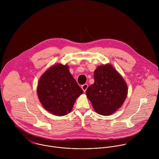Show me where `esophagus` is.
Segmentation results:
<instances>
[{
    "label": "esophagus",
    "mask_w": 159,
    "mask_h": 159,
    "mask_svg": "<svg viewBox=\"0 0 159 159\" xmlns=\"http://www.w3.org/2000/svg\"><path fill=\"white\" fill-rule=\"evenodd\" d=\"M88 84H83V85L81 86V88H82V89L83 90L84 92H86V91L87 89H88Z\"/></svg>",
    "instance_id": "obj_1"
}]
</instances>
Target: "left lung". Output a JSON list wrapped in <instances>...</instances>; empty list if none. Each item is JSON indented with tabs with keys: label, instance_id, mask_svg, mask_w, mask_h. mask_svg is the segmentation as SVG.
Returning <instances> with one entry per match:
<instances>
[{
	"label": "left lung",
	"instance_id": "obj_1",
	"mask_svg": "<svg viewBox=\"0 0 159 159\" xmlns=\"http://www.w3.org/2000/svg\"><path fill=\"white\" fill-rule=\"evenodd\" d=\"M93 76L94 83L86 92L93 110L103 116L114 113L126 99L128 87L125 81L110 64L98 66Z\"/></svg>",
	"mask_w": 159,
	"mask_h": 159
}]
</instances>
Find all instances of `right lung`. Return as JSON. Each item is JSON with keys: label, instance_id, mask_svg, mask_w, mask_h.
<instances>
[{"label": "right lung", "instance_id": "right-lung-1", "mask_svg": "<svg viewBox=\"0 0 159 159\" xmlns=\"http://www.w3.org/2000/svg\"><path fill=\"white\" fill-rule=\"evenodd\" d=\"M67 64H57L40 76L37 92L43 107L55 116L69 113L83 91L70 73Z\"/></svg>", "mask_w": 159, "mask_h": 159}]
</instances>
